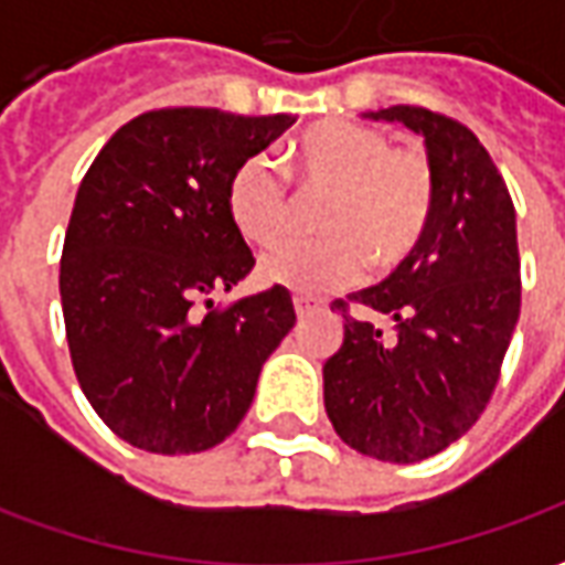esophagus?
Segmentation results:
<instances>
[{
	"label": "esophagus",
	"instance_id": "esophagus-1",
	"mask_svg": "<svg viewBox=\"0 0 565 565\" xmlns=\"http://www.w3.org/2000/svg\"><path fill=\"white\" fill-rule=\"evenodd\" d=\"M294 308H296V315H299V318H306V315H311V311H318L320 302H318V299H311V296L296 294L294 296Z\"/></svg>",
	"mask_w": 565,
	"mask_h": 565
}]
</instances>
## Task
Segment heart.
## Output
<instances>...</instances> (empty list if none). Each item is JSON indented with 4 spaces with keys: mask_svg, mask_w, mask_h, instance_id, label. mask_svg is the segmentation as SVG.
<instances>
[{
    "mask_svg": "<svg viewBox=\"0 0 565 565\" xmlns=\"http://www.w3.org/2000/svg\"><path fill=\"white\" fill-rule=\"evenodd\" d=\"M294 178L320 202L318 238H287L259 257V278L296 294H327L356 281L366 263L387 271L415 254L436 211V169L424 150L356 120H327L294 145ZM226 214L250 245L287 230L294 193L266 153H250L226 181Z\"/></svg>",
    "mask_w": 565,
    "mask_h": 565,
    "instance_id": "1",
    "label": "heart"
}]
</instances>
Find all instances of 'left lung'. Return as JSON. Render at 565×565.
I'll list each match as a JSON object with an SVG mask.
<instances>
[{
  "label": "left lung",
  "instance_id": "obj_1",
  "mask_svg": "<svg viewBox=\"0 0 565 565\" xmlns=\"http://www.w3.org/2000/svg\"><path fill=\"white\" fill-rule=\"evenodd\" d=\"M363 117L424 136L436 211L391 278L332 302L344 339L323 363V405L344 445L417 462L469 433L497 387L521 318L518 223L502 174L460 120L417 105ZM354 307L393 319L394 330L356 319Z\"/></svg>",
  "mask_w": 565,
  "mask_h": 565
}]
</instances>
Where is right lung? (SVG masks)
Segmentation results:
<instances>
[{
  "label": "right lung",
  "mask_w": 565,
  "mask_h": 565,
  "mask_svg": "<svg viewBox=\"0 0 565 565\" xmlns=\"http://www.w3.org/2000/svg\"><path fill=\"white\" fill-rule=\"evenodd\" d=\"M294 124L160 108L117 129L81 181L60 259L68 354L96 415L132 448L221 445L294 330L284 287L214 311L206 299L205 316L195 308L254 269L226 214V181Z\"/></svg>",
  "instance_id": "right-lung-1"
}]
</instances>
